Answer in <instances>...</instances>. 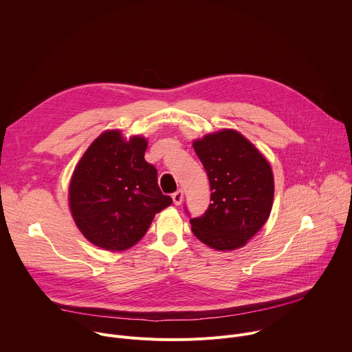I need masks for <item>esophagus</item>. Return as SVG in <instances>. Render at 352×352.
<instances>
[{
  "mask_svg": "<svg viewBox=\"0 0 352 352\" xmlns=\"http://www.w3.org/2000/svg\"><path fill=\"white\" fill-rule=\"evenodd\" d=\"M173 200H174V204L178 206V205H181L182 204V200H184V192L181 190V189H178V190H175L174 193H173Z\"/></svg>",
  "mask_w": 352,
  "mask_h": 352,
  "instance_id": "esophagus-1",
  "label": "esophagus"
}]
</instances>
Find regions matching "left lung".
<instances>
[{"instance_id":"obj_1","label":"left lung","mask_w":352,"mask_h":352,"mask_svg":"<svg viewBox=\"0 0 352 352\" xmlns=\"http://www.w3.org/2000/svg\"><path fill=\"white\" fill-rule=\"evenodd\" d=\"M193 148L208 174L212 204L205 214L189 220L192 232L217 250L241 248L272 212V167L252 143L232 129L197 139Z\"/></svg>"}]
</instances>
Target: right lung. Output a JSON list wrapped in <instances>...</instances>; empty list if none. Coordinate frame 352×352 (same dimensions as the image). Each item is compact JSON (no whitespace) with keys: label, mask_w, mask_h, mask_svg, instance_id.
<instances>
[{"label":"right lung","mask_w":352,"mask_h":352,"mask_svg":"<svg viewBox=\"0 0 352 352\" xmlns=\"http://www.w3.org/2000/svg\"><path fill=\"white\" fill-rule=\"evenodd\" d=\"M147 140L120 131L100 135L79 160L69 184L72 217L93 245L125 250L173 204L159 188L157 170L144 160Z\"/></svg>","instance_id":"add662e5"}]
</instances>
